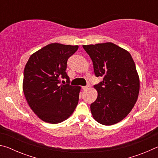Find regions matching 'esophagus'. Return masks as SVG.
<instances>
[{
  "label": "esophagus",
  "mask_w": 158,
  "mask_h": 158,
  "mask_svg": "<svg viewBox=\"0 0 158 158\" xmlns=\"http://www.w3.org/2000/svg\"><path fill=\"white\" fill-rule=\"evenodd\" d=\"M89 87H90V84H88L86 85H85V86H83L82 89H83V90H86V89H89Z\"/></svg>",
  "instance_id": "esophagus-1"
}]
</instances>
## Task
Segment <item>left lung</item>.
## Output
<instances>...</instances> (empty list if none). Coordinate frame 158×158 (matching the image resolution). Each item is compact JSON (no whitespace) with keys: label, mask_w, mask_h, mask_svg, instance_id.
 I'll return each mask as SVG.
<instances>
[{"label":"left lung","mask_w":158,"mask_h":158,"mask_svg":"<svg viewBox=\"0 0 158 158\" xmlns=\"http://www.w3.org/2000/svg\"><path fill=\"white\" fill-rule=\"evenodd\" d=\"M91 58L95 76L103 81L94 85L98 98L90 105L99 123L111 125L132 110L139 92V78L130 53L111 42L83 45Z\"/></svg>","instance_id":"8db88e82"}]
</instances>
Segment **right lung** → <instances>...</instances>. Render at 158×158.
Listing matches in <instances>:
<instances>
[{
	"mask_svg": "<svg viewBox=\"0 0 158 158\" xmlns=\"http://www.w3.org/2000/svg\"><path fill=\"white\" fill-rule=\"evenodd\" d=\"M79 46L52 43L29 58L23 72V90L32 110L44 122L56 124L71 116L79 102L81 87L69 84L68 58ZM66 84L60 85L61 79Z\"/></svg>",
	"mask_w": 158,
	"mask_h": 158,
	"instance_id": "1",
	"label": "right lung"
}]
</instances>
